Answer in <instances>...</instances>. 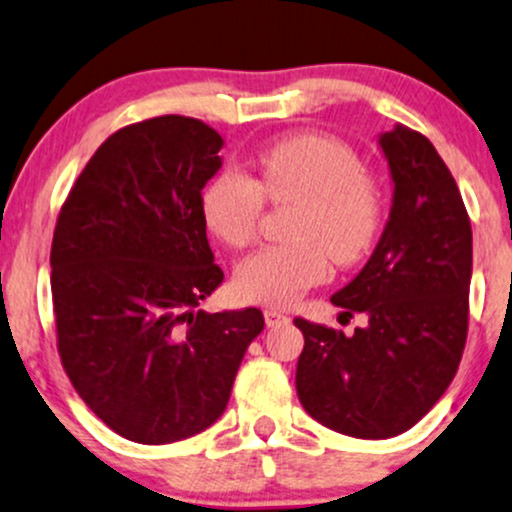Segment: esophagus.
<instances>
[{"mask_svg": "<svg viewBox=\"0 0 512 512\" xmlns=\"http://www.w3.org/2000/svg\"><path fill=\"white\" fill-rule=\"evenodd\" d=\"M264 321H267L269 328H276V326H283V323H288L290 316L278 312V309H274V307H269V309H264Z\"/></svg>", "mask_w": 512, "mask_h": 512, "instance_id": "obj_1", "label": "esophagus"}]
</instances>
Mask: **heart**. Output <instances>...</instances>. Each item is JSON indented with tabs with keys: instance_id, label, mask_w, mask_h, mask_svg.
<instances>
[{
	"instance_id": "obj_1",
	"label": "heart",
	"mask_w": 512,
	"mask_h": 512,
	"mask_svg": "<svg viewBox=\"0 0 512 512\" xmlns=\"http://www.w3.org/2000/svg\"><path fill=\"white\" fill-rule=\"evenodd\" d=\"M257 170V181L238 170L215 174L200 210L219 241L243 248L255 236L264 196L295 205L286 224L290 241L255 250L236 269V290L245 300L286 307L326 278L328 257L349 267L373 248L383 203L357 153L331 137L278 141L260 153Z\"/></svg>"
}]
</instances>
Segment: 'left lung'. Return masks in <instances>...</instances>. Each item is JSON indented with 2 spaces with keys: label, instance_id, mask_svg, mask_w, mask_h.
<instances>
[{
  "label": "left lung",
  "instance_id": "1",
  "mask_svg": "<svg viewBox=\"0 0 512 512\" xmlns=\"http://www.w3.org/2000/svg\"><path fill=\"white\" fill-rule=\"evenodd\" d=\"M378 144L392 179L390 219L364 269L331 297L366 326L345 335L295 319L304 411L359 439L401 435L446 392L468 338L472 276L470 219L435 146L404 125Z\"/></svg>",
  "mask_w": 512,
  "mask_h": 512
}]
</instances>
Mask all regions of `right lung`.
Instances as JSON below:
<instances>
[{"mask_svg":"<svg viewBox=\"0 0 512 512\" xmlns=\"http://www.w3.org/2000/svg\"><path fill=\"white\" fill-rule=\"evenodd\" d=\"M222 146L184 115L118 129L58 215V354L84 404L129 442L172 444L210 428L264 328L255 307L198 309L224 281L200 210Z\"/></svg>","mask_w":512,"mask_h":512,"instance_id":"right-lung-1","label":"right lung"}]
</instances>
